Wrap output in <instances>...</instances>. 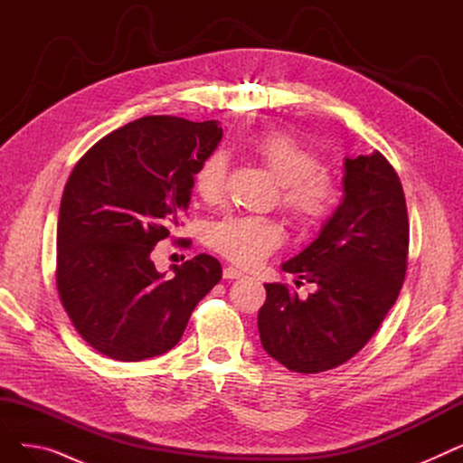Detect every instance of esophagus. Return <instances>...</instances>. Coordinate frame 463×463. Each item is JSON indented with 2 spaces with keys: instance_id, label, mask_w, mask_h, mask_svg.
<instances>
[{
  "instance_id": "obj_1",
  "label": "esophagus",
  "mask_w": 463,
  "mask_h": 463,
  "mask_svg": "<svg viewBox=\"0 0 463 463\" xmlns=\"http://www.w3.org/2000/svg\"><path fill=\"white\" fill-rule=\"evenodd\" d=\"M223 278L225 279H240V278H244V272L234 269V266H227V269H223Z\"/></svg>"
}]
</instances>
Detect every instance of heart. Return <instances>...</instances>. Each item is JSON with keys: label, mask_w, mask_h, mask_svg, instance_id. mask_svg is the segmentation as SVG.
Instances as JSON below:
<instances>
[{"label": "heart", "mask_w": 463, "mask_h": 463, "mask_svg": "<svg viewBox=\"0 0 463 463\" xmlns=\"http://www.w3.org/2000/svg\"><path fill=\"white\" fill-rule=\"evenodd\" d=\"M251 156L283 185L281 206L302 231L325 227L339 204L337 184L325 170L321 157L309 146L281 131H257L248 138ZM229 159L223 152L208 154L194 170L193 187L206 204L223 199ZM212 250L240 266H253L279 244V231L264 219L229 215L208 229Z\"/></svg>", "instance_id": "b5f03b06"}]
</instances>
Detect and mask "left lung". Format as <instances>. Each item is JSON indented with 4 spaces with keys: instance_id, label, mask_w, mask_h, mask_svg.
<instances>
[{
    "instance_id": "8db88e82",
    "label": "left lung",
    "mask_w": 463,
    "mask_h": 463,
    "mask_svg": "<svg viewBox=\"0 0 463 463\" xmlns=\"http://www.w3.org/2000/svg\"><path fill=\"white\" fill-rule=\"evenodd\" d=\"M344 191L321 234L281 266L317 290L300 300L283 283L264 285L260 344L297 373L351 360L396 304L405 279L409 219L394 166L381 152L345 159Z\"/></svg>"
}]
</instances>
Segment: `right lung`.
Here are the masks:
<instances>
[{
	"label": "right lung",
	"mask_w": 463,
	"mask_h": 463,
	"mask_svg": "<svg viewBox=\"0 0 463 463\" xmlns=\"http://www.w3.org/2000/svg\"><path fill=\"white\" fill-rule=\"evenodd\" d=\"M222 137L215 119L146 116L95 142L72 168L58 217L56 287L97 353L140 362L170 351L222 279V264L206 253L168 278L150 257L180 225L194 170Z\"/></svg>",
	"instance_id": "1"
}]
</instances>
